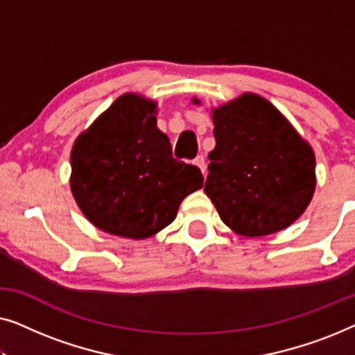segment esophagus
Instances as JSON below:
<instances>
[{"label":"esophagus","instance_id":"obj_1","mask_svg":"<svg viewBox=\"0 0 355 355\" xmlns=\"http://www.w3.org/2000/svg\"><path fill=\"white\" fill-rule=\"evenodd\" d=\"M193 164H197V166L202 169L203 176H205V174H207V164H205V158H203V155H198V157L193 159Z\"/></svg>","mask_w":355,"mask_h":355}]
</instances>
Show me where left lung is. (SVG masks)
I'll return each instance as SVG.
<instances>
[{"label":"left lung","instance_id":"1","mask_svg":"<svg viewBox=\"0 0 355 355\" xmlns=\"http://www.w3.org/2000/svg\"><path fill=\"white\" fill-rule=\"evenodd\" d=\"M211 116L216 145L208 153L205 193L223 223L249 237L293 225L315 191L310 145L255 94L213 110Z\"/></svg>","mask_w":355,"mask_h":355}]
</instances>
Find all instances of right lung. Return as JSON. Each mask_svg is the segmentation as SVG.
I'll list each match as a JSON object with an SVG mask.
<instances>
[{"instance_id":"add662e5","label":"right lung","mask_w":355,"mask_h":355,"mask_svg":"<svg viewBox=\"0 0 355 355\" xmlns=\"http://www.w3.org/2000/svg\"><path fill=\"white\" fill-rule=\"evenodd\" d=\"M155 108L139 95L119 96L72 147L77 205L110 234L153 236L174 221L184 197L203 186L200 169L173 157Z\"/></svg>"}]
</instances>
